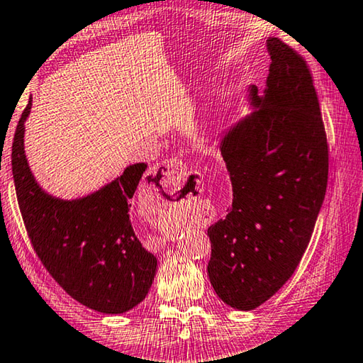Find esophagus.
I'll list each match as a JSON object with an SVG mask.
<instances>
[{
	"label": "esophagus",
	"mask_w": 363,
	"mask_h": 363,
	"mask_svg": "<svg viewBox=\"0 0 363 363\" xmlns=\"http://www.w3.org/2000/svg\"><path fill=\"white\" fill-rule=\"evenodd\" d=\"M152 176L157 177V179L163 184V186H169V187H177L181 186V182L184 179V174H186V167L181 160L176 158H169L164 160V162L155 164L152 168Z\"/></svg>",
	"instance_id": "obj_1"
}]
</instances>
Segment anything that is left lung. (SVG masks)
<instances>
[{"instance_id":"8db88e82","label":"left lung","mask_w":363,"mask_h":363,"mask_svg":"<svg viewBox=\"0 0 363 363\" xmlns=\"http://www.w3.org/2000/svg\"><path fill=\"white\" fill-rule=\"evenodd\" d=\"M261 107L225 134L220 145L232 205L208 227V277L218 296L251 311L291 277L323 203L328 143L309 65L279 38Z\"/></svg>"}]
</instances>
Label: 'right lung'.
<instances>
[{
	"label": "right lung",
	"mask_w": 363,
	"mask_h": 363,
	"mask_svg": "<svg viewBox=\"0 0 363 363\" xmlns=\"http://www.w3.org/2000/svg\"><path fill=\"white\" fill-rule=\"evenodd\" d=\"M28 101L12 143V176L30 242L51 277L83 306L104 314H123L149 293L157 257L133 230L130 208L145 163L84 199L64 201L43 192L23 150ZM149 176V182H152Z\"/></svg>",
	"instance_id": "1"
}]
</instances>
